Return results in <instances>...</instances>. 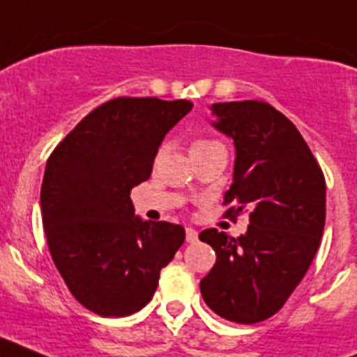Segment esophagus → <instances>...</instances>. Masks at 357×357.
<instances>
[{
    "mask_svg": "<svg viewBox=\"0 0 357 357\" xmlns=\"http://www.w3.org/2000/svg\"><path fill=\"white\" fill-rule=\"evenodd\" d=\"M185 239H188V243L198 241V232L193 229V227H188V229H185Z\"/></svg>",
    "mask_w": 357,
    "mask_h": 357,
    "instance_id": "1",
    "label": "esophagus"
}]
</instances>
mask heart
<instances>
[{"mask_svg":"<svg viewBox=\"0 0 357 357\" xmlns=\"http://www.w3.org/2000/svg\"><path fill=\"white\" fill-rule=\"evenodd\" d=\"M216 146H223L222 143H218L214 139H207V137H202V139H195L189 146V153L195 155V153H202V151H207L211 148H216Z\"/></svg>","mask_w":357,"mask_h":357,"instance_id":"heart-1","label":"heart"}]
</instances>
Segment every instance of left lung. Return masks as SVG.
I'll use <instances>...</instances> for the list:
<instances>
[{"instance_id":"8db88e82","label":"left lung","mask_w":357,"mask_h":357,"mask_svg":"<svg viewBox=\"0 0 357 357\" xmlns=\"http://www.w3.org/2000/svg\"><path fill=\"white\" fill-rule=\"evenodd\" d=\"M214 127L234 139V182L227 218L250 211L239 238L206 229L200 241L216 263L200 280L214 313L236 324L273 317L298 286L326 225V176L313 151L282 112L263 100L214 103Z\"/></svg>"}]
</instances>
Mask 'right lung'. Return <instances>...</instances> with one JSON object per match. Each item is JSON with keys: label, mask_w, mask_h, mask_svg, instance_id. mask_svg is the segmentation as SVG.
Instances as JSON below:
<instances>
[{"label": "right lung", "mask_w": 357, "mask_h": 357, "mask_svg": "<svg viewBox=\"0 0 357 357\" xmlns=\"http://www.w3.org/2000/svg\"><path fill=\"white\" fill-rule=\"evenodd\" d=\"M193 103L121 96L85 116L52 151L40 211L50 254L71 295L100 317L143 309L185 239L184 227L141 222L130 191Z\"/></svg>", "instance_id": "right-lung-1"}]
</instances>
